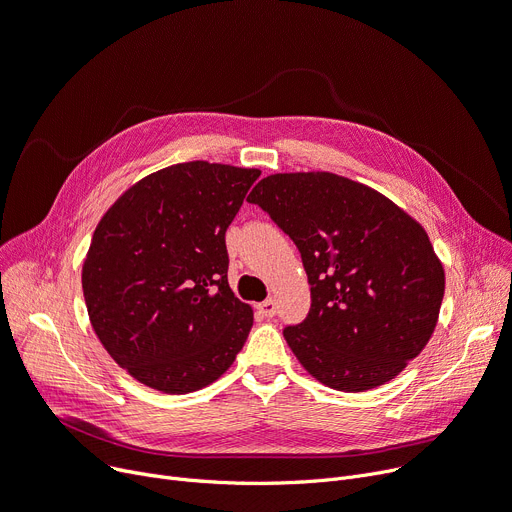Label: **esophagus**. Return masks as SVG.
<instances>
[{
    "instance_id": "obj_1",
    "label": "esophagus",
    "mask_w": 512,
    "mask_h": 512,
    "mask_svg": "<svg viewBox=\"0 0 512 512\" xmlns=\"http://www.w3.org/2000/svg\"><path fill=\"white\" fill-rule=\"evenodd\" d=\"M258 310L266 316V319H273V316L277 314V304H275V300H264L262 304H258Z\"/></svg>"
}]
</instances>
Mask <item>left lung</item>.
I'll list each match as a JSON object with an SVG mask.
<instances>
[{"mask_svg":"<svg viewBox=\"0 0 512 512\" xmlns=\"http://www.w3.org/2000/svg\"><path fill=\"white\" fill-rule=\"evenodd\" d=\"M300 250L310 310L283 329L302 367L337 392H364L427 346L444 266L425 229L379 191L333 173L264 177L248 196Z\"/></svg>","mask_w":512,"mask_h":512,"instance_id":"1","label":"left lung"}]
</instances>
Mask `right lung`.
<instances>
[{
  "instance_id": "right-lung-1",
  "label": "right lung",
  "mask_w": 512,
  "mask_h": 512,
  "mask_svg": "<svg viewBox=\"0 0 512 512\" xmlns=\"http://www.w3.org/2000/svg\"><path fill=\"white\" fill-rule=\"evenodd\" d=\"M258 168L173 164L97 223L83 296L102 346L139 383L189 394L221 377L254 323L229 287L225 233Z\"/></svg>"
}]
</instances>
